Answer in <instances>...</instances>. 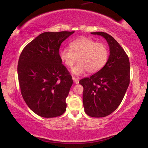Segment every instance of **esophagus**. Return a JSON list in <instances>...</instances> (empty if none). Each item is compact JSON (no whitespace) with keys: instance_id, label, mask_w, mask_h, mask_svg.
Listing matches in <instances>:
<instances>
[{"instance_id":"esophagus-1","label":"esophagus","mask_w":148,"mask_h":148,"mask_svg":"<svg viewBox=\"0 0 148 148\" xmlns=\"http://www.w3.org/2000/svg\"><path fill=\"white\" fill-rule=\"evenodd\" d=\"M72 79H73V81H74L76 84H78V83H79V80H78V79L76 78V77H72Z\"/></svg>"}]
</instances>
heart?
<instances>
[{"label":"heart","mask_w":148,"mask_h":148,"mask_svg":"<svg viewBox=\"0 0 148 148\" xmlns=\"http://www.w3.org/2000/svg\"><path fill=\"white\" fill-rule=\"evenodd\" d=\"M109 51L103 43L97 42L86 37L77 38L71 44V49L62 48L59 51L61 61L66 66L72 67L78 58L79 62L72 69L76 76L86 71L94 74L103 68L108 59Z\"/></svg>","instance_id":"heart-1"}]
</instances>
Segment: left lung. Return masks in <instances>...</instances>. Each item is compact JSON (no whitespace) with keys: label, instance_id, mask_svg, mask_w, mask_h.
Segmentation results:
<instances>
[{"label":"left lung","instance_id":"8db88e82","mask_svg":"<svg viewBox=\"0 0 148 148\" xmlns=\"http://www.w3.org/2000/svg\"><path fill=\"white\" fill-rule=\"evenodd\" d=\"M106 40L110 56L101 71L79 82L84 87L85 112L90 117L108 116L121 104L130 83L129 57L119 44L104 32H91Z\"/></svg>","mask_w":148,"mask_h":148}]
</instances>
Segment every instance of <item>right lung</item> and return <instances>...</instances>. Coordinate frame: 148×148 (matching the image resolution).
Listing matches in <instances>:
<instances>
[{"label": "right lung", "mask_w": 148, "mask_h": 148, "mask_svg": "<svg viewBox=\"0 0 148 148\" xmlns=\"http://www.w3.org/2000/svg\"><path fill=\"white\" fill-rule=\"evenodd\" d=\"M74 31L45 32L24 47L17 65L19 84L27 106L50 118L66 111V99L73 80L59 56L62 42Z\"/></svg>", "instance_id": "1"}]
</instances>
